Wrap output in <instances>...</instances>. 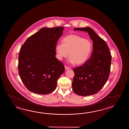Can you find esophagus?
Returning <instances> with one entry per match:
<instances>
[{
	"label": "esophagus",
	"mask_w": 129,
	"mask_h": 129,
	"mask_svg": "<svg viewBox=\"0 0 129 129\" xmlns=\"http://www.w3.org/2000/svg\"><path fill=\"white\" fill-rule=\"evenodd\" d=\"M64 68H65V69H66V70H70L71 69V67H69V66H64Z\"/></svg>",
	"instance_id": "34e87169"
}]
</instances>
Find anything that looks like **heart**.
Instances as JSON below:
<instances>
[{
  "mask_svg": "<svg viewBox=\"0 0 129 129\" xmlns=\"http://www.w3.org/2000/svg\"><path fill=\"white\" fill-rule=\"evenodd\" d=\"M62 43H58L55 47L56 57L61 60L69 55V63L81 65L87 60L90 55L92 44L88 39L77 35H70L63 38ZM69 54H68V52Z\"/></svg>",
  "mask_w": 129,
  "mask_h": 129,
  "instance_id": "1",
  "label": "heart"
}]
</instances>
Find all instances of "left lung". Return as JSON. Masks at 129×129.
<instances>
[{
  "mask_svg": "<svg viewBox=\"0 0 129 129\" xmlns=\"http://www.w3.org/2000/svg\"><path fill=\"white\" fill-rule=\"evenodd\" d=\"M74 30L88 32L93 42V50L90 58L85 63L73 69L75 76L72 89L77 95H91L99 92L107 82L112 56L106 42L92 28L76 27Z\"/></svg>",
  "mask_w": 129,
  "mask_h": 129,
  "instance_id": "left-lung-1",
  "label": "left lung"
}]
</instances>
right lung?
Wrapping results in <instances>:
<instances>
[{
  "label": "right lung",
  "mask_w": 129,
  "mask_h": 129,
  "mask_svg": "<svg viewBox=\"0 0 129 129\" xmlns=\"http://www.w3.org/2000/svg\"><path fill=\"white\" fill-rule=\"evenodd\" d=\"M64 27H43L27 39L18 56L20 77L28 90L47 94L55 90L64 66L55 57V47Z\"/></svg>",
  "instance_id": "1"
}]
</instances>
